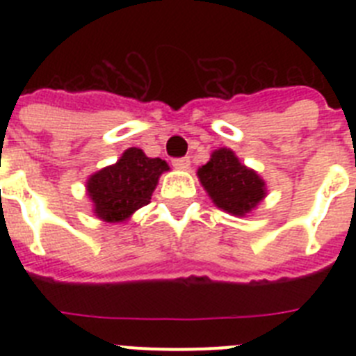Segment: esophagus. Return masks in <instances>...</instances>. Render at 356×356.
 <instances>
[{
    "label": "esophagus",
    "mask_w": 356,
    "mask_h": 356,
    "mask_svg": "<svg viewBox=\"0 0 356 356\" xmlns=\"http://www.w3.org/2000/svg\"><path fill=\"white\" fill-rule=\"evenodd\" d=\"M172 165L180 169H187L191 165V159L188 156H180V159H172Z\"/></svg>",
    "instance_id": "obj_1"
}]
</instances>
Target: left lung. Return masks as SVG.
Segmentation results:
<instances>
[{"label": "left lung", "mask_w": 356, "mask_h": 356, "mask_svg": "<svg viewBox=\"0 0 356 356\" xmlns=\"http://www.w3.org/2000/svg\"><path fill=\"white\" fill-rule=\"evenodd\" d=\"M197 176L213 203L234 216H244L266 196L262 178L225 147L213 151L210 162L200 168Z\"/></svg>", "instance_id": "8db88e82"}]
</instances>
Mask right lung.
<instances>
[{"mask_svg":"<svg viewBox=\"0 0 356 356\" xmlns=\"http://www.w3.org/2000/svg\"><path fill=\"white\" fill-rule=\"evenodd\" d=\"M168 169L163 160L149 159L139 147L127 149L118 163L97 171L87 181L96 216L106 222L124 221L149 203L159 176Z\"/></svg>","mask_w":356,"mask_h":356,"instance_id":"obj_1","label":"right lung"}]
</instances>
